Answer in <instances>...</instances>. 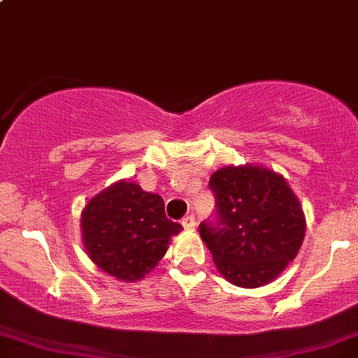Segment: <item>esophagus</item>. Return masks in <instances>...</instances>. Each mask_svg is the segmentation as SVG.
I'll return each mask as SVG.
<instances>
[{"label": "esophagus", "instance_id": "34e87169", "mask_svg": "<svg viewBox=\"0 0 358 358\" xmlns=\"http://www.w3.org/2000/svg\"><path fill=\"white\" fill-rule=\"evenodd\" d=\"M180 224H182V227H184V229H186V230H193L196 220H194L193 215H187V217L182 218V222H180Z\"/></svg>", "mask_w": 358, "mask_h": 358}]
</instances>
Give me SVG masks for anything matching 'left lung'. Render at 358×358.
<instances>
[{"instance_id":"8db88e82","label":"left lung","mask_w":358,"mask_h":358,"mask_svg":"<svg viewBox=\"0 0 358 358\" xmlns=\"http://www.w3.org/2000/svg\"><path fill=\"white\" fill-rule=\"evenodd\" d=\"M217 224L199 225V236L218 273L232 285L264 287L299 255L306 215L287 179L263 165H225L213 172Z\"/></svg>"}]
</instances>
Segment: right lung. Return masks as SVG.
<instances>
[{
	"mask_svg": "<svg viewBox=\"0 0 358 358\" xmlns=\"http://www.w3.org/2000/svg\"><path fill=\"white\" fill-rule=\"evenodd\" d=\"M82 241L95 266L122 282H140L167 252L182 225L165 217L160 194L121 179L95 194L80 217Z\"/></svg>",
	"mask_w": 358,
	"mask_h": 358,
	"instance_id": "right-lung-1",
	"label": "right lung"
}]
</instances>
